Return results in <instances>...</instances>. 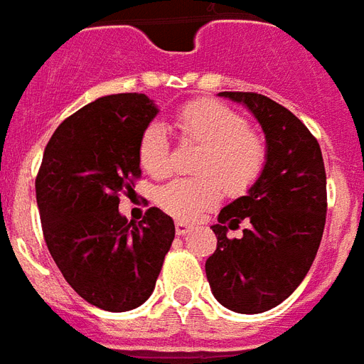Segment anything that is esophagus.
<instances>
[{"label":"esophagus","mask_w":364,"mask_h":364,"mask_svg":"<svg viewBox=\"0 0 364 364\" xmlns=\"http://www.w3.org/2000/svg\"><path fill=\"white\" fill-rule=\"evenodd\" d=\"M174 229H176V235L184 237V235H188V232H190L193 227H192V225H188V223H184V221H176V223H174Z\"/></svg>","instance_id":"34e87169"}]
</instances>
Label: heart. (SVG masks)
<instances>
[{
  "mask_svg": "<svg viewBox=\"0 0 364 364\" xmlns=\"http://www.w3.org/2000/svg\"><path fill=\"white\" fill-rule=\"evenodd\" d=\"M174 127L182 143L200 147L193 178H176L156 192L159 208L178 219H196L217 205L223 190L244 196L258 184L267 164V147L246 120L229 106L209 98L190 100L174 114ZM141 168L153 178L168 176L171 143L163 127L151 124L137 143Z\"/></svg>",
  "mask_w": 364,
  "mask_h": 364,
  "instance_id": "obj_1",
  "label": "heart"
}]
</instances>
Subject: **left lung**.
Segmentation results:
<instances>
[{"mask_svg":"<svg viewBox=\"0 0 364 364\" xmlns=\"http://www.w3.org/2000/svg\"><path fill=\"white\" fill-rule=\"evenodd\" d=\"M248 106L266 134L267 164L248 196L219 213L217 250L205 262L215 299L240 314L277 306L301 285L326 225V168L316 137L291 110L258 92L225 91ZM249 227L240 239L226 230Z\"/></svg>","mask_w":364,"mask_h":364,"instance_id":"left-lung-1","label":"left lung"}]
</instances>
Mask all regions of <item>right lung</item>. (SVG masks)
Instances as JSON below:
<instances>
[{
	"mask_svg": "<svg viewBox=\"0 0 364 364\" xmlns=\"http://www.w3.org/2000/svg\"><path fill=\"white\" fill-rule=\"evenodd\" d=\"M139 92L102 97L71 114L50 137L36 174L42 235L81 299L108 312L147 301L174 240V221L149 208L139 223L118 211L141 176L137 143L156 116Z\"/></svg>",
	"mask_w": 364,
	"mask_h": 364,
	"instance_id": "add662e5",
	"label": "right lung"
}]
</instances>
